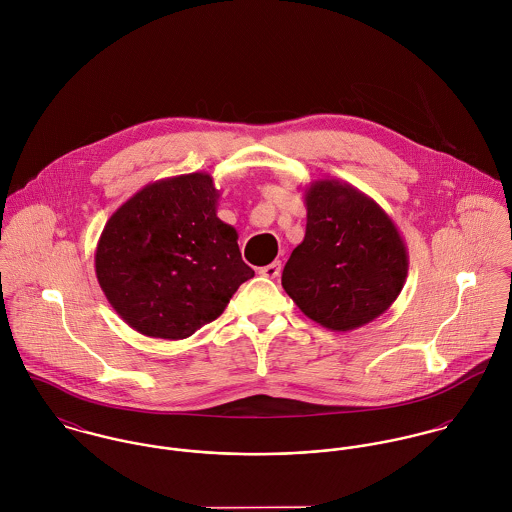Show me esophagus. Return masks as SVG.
I'll list each match as a JSON object with an SVG mask.
<instances>
[{"label": "esophagus", "mask_w": 512, "mask_h": 512, "mask_svg": "<svg viewBox=\"0 0 512 512\" xmlns=\"http://www.w3.org/2000/svg\"><path fill=\"white\" fill-rule=\"evenodd\" d=\"M280 270H282V262L280 260H276V262H272V264H268V266H264V268H260L258 270V274L260 276H264V278H278L280 276Z\"/></svg>", "instance_id": "esophagus-1"}]
</instances>
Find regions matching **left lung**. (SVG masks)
Returning <instances> with one entry per match:
<instances>
[{
	"label": "left lung",
	"instance_id": "left-lung-1",
	"mask_svg": "<svg viewBox=\"0 0 512 512\" xmlns=\"http://www.w3.org/2000/svg\"><path fill=\"white\" fill-rule=\"evenodd\" d=\"M303 242L284 268L295 305L331 331H353L382 315L408 276L404 238L386 211L357 187L319 179L305 187Z\"/></svg>",
	"mask_w": 512,
	"mask_h": 512
}]
</instances>
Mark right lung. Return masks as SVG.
<instances>
[{
	"label": "right lung",
	"mask_w": 512,
	"mask_h": 512,
	"mask_svg": "<svg viewBox=\"0 0 512 512\" xmlns=\"http://www.w3.org/2000/svg\"><path fill=\"white\" fill-rule=\"evenodd\" d=\"M219 199L209 173L167 177L140 189L106 222L94 254L96 278L138 333L187 339L254 278L238 232L217 217Z\"/></svg>",
	"instance_id": "add662e5"
}]
</instances>
